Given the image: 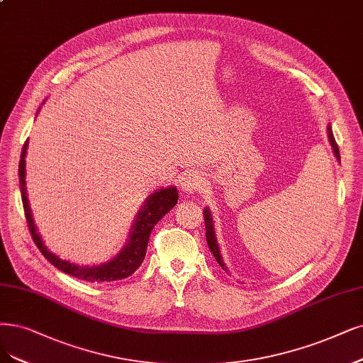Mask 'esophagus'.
Listing matches in <instances>:
<instances>
[{
    "label": "esophagus",
    "instance_id": "obj_1",
    "mask_svg": "<svg viewBox=\"0 0 363 363\" xmlns=\"http://www.w3.org/2000/svg\"><path fill=\"white\" fill-rule=\"evenodd\" d=\"M205 185V181L203 178L200 177V174L197 173H189L186 177L184 178V182H182V190L185 193L189 194H193V193H197L203 189Z\"/></svg>",
    "mask_w": 363,
    "mask_h": 363
}]
</instances>
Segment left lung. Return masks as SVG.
<instances>
[{
    "label": "left lung",
    "mask_w": 363,
    "mask_h": 363,
    "mask_svg": "<svg viewBox=\"0 0 363 363\" xmlns=\"http://www.w3.org/2000/svg\"><path fill=\"white\" fill-rule=\"evenodd\" d=\"M328 138H329V142L332 145V150H333V154L335 157L338 158L340 161V150H338V145L337 142H335V138H333V133H332V127L328 125ZM203 217H205V225H206V242H208V247L211 250V252L213 254V257H216V260L218 262V264L223 267V269L227 272V267L223 262V257L220 254V247H218V242H217V238H216V230H213V220H212V213L209 211V208H205L203 209Z\"/></svg>",
    "instance_id": "8db88e82"
}]
</instances>
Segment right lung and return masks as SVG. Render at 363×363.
I'll return each mask as SVG.
<instances>
[{"label":"right lung","mask_w":363,"mask_h":363,"mask_svg":"<svg viewBox=\"0 0 363 363\" xmlns=\"http://www.w3.org/2000/svg\"><path fill=\"white\" fill-rule=\"evenodd\" d=\"M28 142H25L19 161V184H21V196L25 211V218L30 227V233L33 236L34 244L40 250V252L60 271L69 274L70 277L88 281V283H109V281H118L130 277L131 274L139 269L145 256L147 242H150V235L154 229V225L163 218L166 213L177 205L178 202V190L177 186H167L152 193L145 200L143 206L140 208L136 220L131 227V233L128 238V244L123 248L116 257L107 263L99 266H79L76 263L65 262L60 259L55 254L50 252L43 244L42 238L37 233V227L33 220V213L30 208L28 197H26V186H25V154Z\"/></svg>","instance_id":"add662e5"}]
</instances>
